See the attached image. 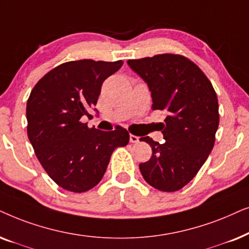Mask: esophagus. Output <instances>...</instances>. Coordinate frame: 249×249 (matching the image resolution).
Masks as SVG:
<instances>
[{
	"instance_id": "34e87169",
	"label": "esophagus",
	"mask_w": 249,
	"mask_h": 249,
	"mask_svg": "<svg viewBox=\"0 0 249 249\" xmlns=\"http://www.w3.org/2000/svg\"><path fill=\"white\" fill-rule=\"evenodd\" d=\"M139 140H140V138L137 137V135H133V134L130 135V142H132V143H138Z\"/></svg>"
}]
</instances>
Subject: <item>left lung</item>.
<instances>
[{"mask_svg":"<svg viewBox=\"0 0 249 249\" xmlns=\"http://www.w3.org/2000/svg\"><path fill=\"white\" fill-rule=\"evenodd\" d=\"M148 84L152 110L166 111L160 123L165 142L141 138L152 156L139 165L147 183L160 191H178L196 177L214 147L220 115L215 90L196 64L180 54L164 53L127 60Z\"/></svg>","mask_w":249,"mask_h":249,"instance_id":"1","label":"left lung"}]
</instances>
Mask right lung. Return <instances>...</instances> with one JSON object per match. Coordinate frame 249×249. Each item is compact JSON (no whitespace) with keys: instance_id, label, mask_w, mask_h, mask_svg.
I'll return each mask as SVG.
<instances>
[{"instance_id":"1","label":"right lung","mask_w":249,"mask_h":249,"mask_svg":"<svg viewBox=\"0 0 249 249\" xmlns=\"http://www.w3.org/2000/svg\"><path fill=\"white\" fill-rule=\"evenodd\" d=\"M123 61H68L36 83L26 107L27 134L35 155L59 187L85 192L101 181L112 151L130 134L123 127L100 131L82 117L97 105L102 83ZM97 110V109H94Z\"/></svg>"}]
</instances>
